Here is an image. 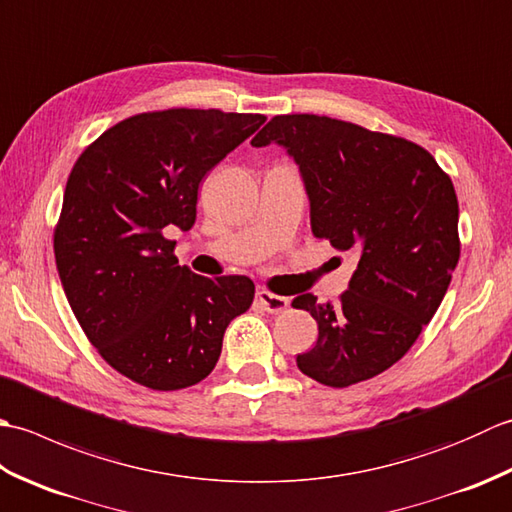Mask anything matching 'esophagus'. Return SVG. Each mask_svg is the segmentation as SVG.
I'll use <instances>...</instances> for the list:
<instances>
[{
    "label": "esophagus",
    "mask_w": 512,
    "mask_h": 512,
    "mask_svg": "<svg viewBox=\"0 0 512 512\" xmlns=\"http://www.w3.org/2000/svg\"><path fill=\"white\" fill-rule=\"evenodd\" d=\"M257 301H259V306H262L266 312H273V314L284 312L288 308V303H290L286 297L273 295V292H268V290H259L257 292Z\"/></svg>",
    "instance_id": "34e87169"
}]
</instances>
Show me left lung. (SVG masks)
I'll return each instance as SVG.
<instances>
[{
	"label": "left lung",
	"mask_w": 512,
	"mask_h": 512,
	"mask_svg": "<svg viewBox=\"0 0 512 512\" xmlns=\"http://www.w3.org/2000/svg\"><path fill=\"white\" fill-rule=\"evenodd\" d=\"M270 143L297 162L314 237L358 255L339 303L312 292L292 301L319 325L297 367L328 387L374 378L409 352L447 295L460 259L453 182L420 145L328 116H275L250 140Z\"/></svg>",
	"instance_id": "8db88e82"
}]
</instances>
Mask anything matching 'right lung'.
<instances>
[{
  "label": "right lung",
  "instance_id": "right-lung-1",
  "mask_svg": "<svg viewBox=\"0 0 512 512\" xmlns=\"http://www.w3.org/2000/svg\"><path fill=\"white\" fill-rule=\"evenodd\" d=\"M266 121L262 114L165 110L125 118L83 151L65 184L54 259L90 343L116 372L158 391L213 372L224 332L255 297L244 275L180 266L202 178Z\"/></svg>",
  "mask_w": 512,
  "mask_h": 512
}]
</instances>
